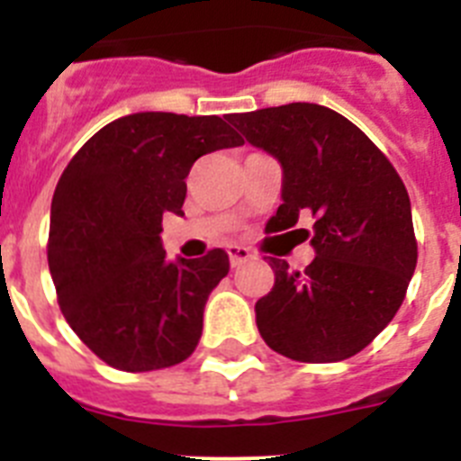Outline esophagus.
<instances>
[{
  "mask_svg": "<svg viewBox=\"0 0 461 461\" xmlns=\"http://www.w3.org/2000/svg\"><path fill=\"white\" fill-rule=\"evenodd\" d=\"M228 258H230V266L240 267V266H244L247 260L254 258V254H251V249H247V247L230 244V247H228Z\"/></svg>",
  "mask_w": 461,
  "mask_h": 461,
  "instance_id": "1",
  "label": "esophagus"
}]
</instances>
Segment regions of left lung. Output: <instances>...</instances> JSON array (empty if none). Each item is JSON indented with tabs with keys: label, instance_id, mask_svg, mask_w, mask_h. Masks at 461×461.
Returning <instances> with one entry per match:
<instances>
[{
	"label": "left lung",
	"instance_id": "8db88e82",
	"mask_svg": "<svg viewBox=\"0 0 461 461\" xmlns=\"http://www.w3.org/2000/svg\"><path fill=\"white\" fill-rule=\"evenodd\" d=\"M230 122L284 168V203L267 228L313 219L312 230H293L316 251L303 272L267 258L275 286L256 303L260 337L297 362L356 356L394 319L418 263L404 182L353 122L325 105L286 104Z\"/></svg>",
	"mask_w": 461,
	"mask_h": 461
}]
</instances>
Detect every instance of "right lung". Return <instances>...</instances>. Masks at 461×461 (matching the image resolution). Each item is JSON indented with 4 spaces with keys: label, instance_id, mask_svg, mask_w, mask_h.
<instances>
[{
    "label": "right lung",
    "instance_id": "right-lung-1",
    "mask_svg": "<svg viewBox=\"0 0 461 461\" xmlns=\"http://www.w3.org/2000/svg\"><path fill=\"white\" fill-rule=\"evenodd\" d=\"M242 142L226 117L136 113L94 133L64 168L48 266L64 319L105 365L152 372L195 351L207 295L230 263L223 249L168 263L161 217L185 214L195 158Z\"/></svg>",
    "mask_w": 461,
    "mask_h": 461
}]
</instances>
